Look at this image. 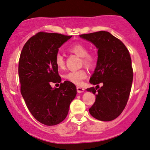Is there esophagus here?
<instances>
[{
    "label": "esophagus",
    "instance_id": "34e87169",
    "mask_svg": "<svg viewBox=\"0 0 150 150\" xmlns=\"http://www.w3.org/2000/svg\"><path fill=\"white\" fill-rule=\"evenodd\" d=\"M77 91L78 93H82L84 92V89L82 87H80V86H77Z\"/></svg>",
    "mask_w": 150,
    "mask_h": 150
}]
</instances>
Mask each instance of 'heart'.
Returning <instances> with one entry per match:
<instances>
[{"mask_svg": "<svg viewBox=\"0 0 150 150\" xmlns=\"http://www.w3.org/2000/svg\"><path fill=\"white\" fill-rule=\"evenodd\" d=\"M68 51L75 54L78 57H82V64L86 67L93 68L96 65L98 61V55L95 52H88L86 45L83 43L77 42L68 47ZM55 64L59 69L65 68V59L64 56L61 54H57L55 57ZM87 74L84 69L73 70L68 72L64 75L65 80L73 83L76 85H81L83 80L86 78Z\"/></svg>", "mask_w": 150, "mask_h": 150, "instance_id": "heart-1", "label": "heart"}]
</instances>
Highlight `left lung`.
Returning <instances> with one entry per match:
<instances>
[{
  "mask_svg": "<svg viewBox=\"0 0 150 150\" xmlns=\"http://www.w3.org/2000/svg\"><path fill=\"white\" fill-rule=\"evenodd\" d=\"M80 37L98 49L96 68L89 82L98 84L99 89H86L96 95L90 114L103 122L115 120L127 105L132 86L133 72L129 50L120 40L107 31L82 34ZM100 83H103L101 88L98 86Z\"/></svg>",
  "mask_w": 150,
  "mask_h": 150,
  "instance_id": "left-lung-1",
  "label": "left lung"
}]
</instances>
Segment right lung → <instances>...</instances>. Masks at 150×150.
<instances>
[{"label":"right lung","instance_id":"add662e5","mask_svg":"<svg viewBox=\"0 0 150 150\" xmlns=\"http://www.w3.org/2000/svg\"><path fill=\"white\" fill-rule=\"evenodd\" d=\"M72 35L39 32L32 36L21 50L19 77L22 95L28 110L38 122L47 126L61 123L67 116L70 103L77 93L73 83H60L55 57L59 48Z\"/></svg>","mask_w":150,"mask_h":150}]
</instances>
